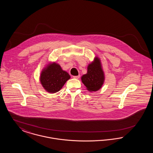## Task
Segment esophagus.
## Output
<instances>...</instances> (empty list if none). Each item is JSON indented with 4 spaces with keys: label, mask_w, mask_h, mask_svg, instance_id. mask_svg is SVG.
<instances>
[{
    "label": "esophagus",
    "mask_w": 153,
    "mask_h": 153,
    "mask_svg": "<svg viewBox=\"0 0 153 153\" xmlns=\"http://www.w3.org/2000/svg\"><path fill=\"white\" fill-rule=\"evenodd\" d=\"M73 77L74 79H79L80 77V75H79V76H73Z\"/></svg>",
    "instance_id": "34e87169"
}]
</instances>
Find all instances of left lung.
I'll return each instance as SVG.
<instances>
[{
    "mask_svg": "<svg viewBox=\"0 0 153 153\" xmlns=\"http://www.w3.org/2000/svg\"><path fill=\"white\" fill-rule=\"evenodd\" d=\"M87 73L81 77L82 83L89 92L100 89L104 81V75L100 59L96 57L94 61L88 66Z\"/></svg>",
    "mask_w": 153,
    "mask_h": 153,
    "instance_id": "1",
    "label": "left lung"
}]
</instances>
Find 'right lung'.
Listing matches in <instances>:
<instances>
[{"instance_id":"right-lung-1","label":"right lung","mask_w":153,"mask_h":153,"mask_svg":"<svg viewBox=\"0 0 153 153\" xmlns=\"http://www.w3.org/2000/svg\"><path fill=\"white\" fill-rule=\"evenodd\" d=\"M70 78L69 74L59 65L54 62L44 68L40 76V81L47 92L53 94L58 92Z\"/></svg>"}]
</instances>
